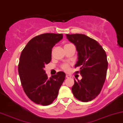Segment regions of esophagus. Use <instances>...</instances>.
Returning a JSON list of instances; mask_svg holds the SVG:
<instances>
[{
  "label": "esophagus",
  "instance_id": "esophagus-1",
  "mask_svg": "<svg viewBox=\"0 0 123 123\" xmlns=\"http://www.w3.org/2000/svg\"><path fill=\"white\" fill-rule=\"evenodd\" d=\"M66 77L67 78L69 79V78H71V75H70L66 74Z\"/></svg>",
  "mask_w": 123,
  "mask_h": 123
}]
</instances>
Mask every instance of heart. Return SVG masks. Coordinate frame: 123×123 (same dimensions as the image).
<instances>
[{
	"label": "heart",
	"instance_id": "heart-1",
	"mask_svg": "<svg viewBox=\"0 0 123 123\" xmlns=\"http://www.w3.org/2000/svg\"><path fill=\"white\" fill-rule=\"evenodd\" d=\"M62 68L64 70H65V71H67V70H68V65L67 64L63 65L62 66Z\"/></svg>",
	"mask_w": 123,
	"mask_h": 123
}]
</instances>
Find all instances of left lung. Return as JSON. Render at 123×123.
I'll return each mask as SVG.
<instances>
[{"instance_id":"1","label":"left lung","mask_w":123,"mask_h":123,"mask_svg":"<svg viewBox=\"0 0 123 123\" xmlns=\"http://www.w3.org/2000/svg\"><path fill=\"white\" fill-rule=\"evenodd\" d=\"M66 37L76 47L78 61L80 67V80H74L72 92L82 102H88L99 94L105 81L108 67L107 55L102 47L94 39L84 34H67Z\"/></svg>"}]
</instances>
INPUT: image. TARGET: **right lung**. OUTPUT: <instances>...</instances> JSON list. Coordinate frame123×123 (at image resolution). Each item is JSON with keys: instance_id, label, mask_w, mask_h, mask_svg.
Masks as SVG:
<instances>
[{"instance_id": "obj_1", "label": "right lung", "mask_w": 123, "mask_h": 123, "mask_svg": "<svg viewBox=\"0 0 123 123\" xmlns=\"http://www.w3.org/2000/svg\"><path fill=\"white\" fill-rule=\"evenodd\" d=\"M63 38L62 34L46 33L33 37L21 52L18 70L27 96L37 104L47 106L57 97L66 74L60 71L48 78L45 65L50 62L53 47Z\"/></svg>"}]
</instances>
